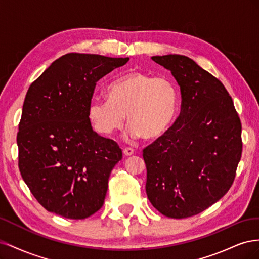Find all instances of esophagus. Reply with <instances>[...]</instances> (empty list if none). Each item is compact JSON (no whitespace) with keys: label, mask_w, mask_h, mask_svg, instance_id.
<instances>
[{"label":"esophagus","mask_w":259,"mask_h":259,"mask_svg":"<svg viewBox=\"0 0 259 259\" xmlns=\"http://www.w3.org/2000/svg\"><path fill=\"white\" fill-rule=\"evenodd\" d=\"M123 153H124V155H126V156H130V155H133L134 154V149H132V148H124L123 149Z\"/></svg>","instance_id":"34e87169"}]
</instances>
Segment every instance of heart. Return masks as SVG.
<instances>
[{
    "label": "heart",
    "instance_id": "b5f03b06",
    "mask_svg": "<svg viewBox=\"0 0 259 259\" xmlns=\"http://www.w3.org/2000/svg\"><path fill=\"white\" fill-rule=\"evenodd\" d=\"M108 98L94 97L89 119L100 134L110 135L124 126L127 114L128 134L155 140L173 126L179 107V92L169 77L131 71L109 83Z\"/></svg>",
    "mask_w": 259,
    "mask_h": 259
}]
</instances>
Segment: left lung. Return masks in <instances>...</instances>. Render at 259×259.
<instances>
[{
  "instance_id": "8db88e82",
  "label": "left lung",
  "mask_w": 259,
  "mask_h": 259,
  "mask_svg": "<svg viewBox=\"0 0 259 259\" xmlns=\"http://www.w3.org/2000/svg\"><path fill=\"white\" fill-rule=\"evenodd\" d=\"M180 86L173 126L143 150L146 192L153 207L187 218L221 200L233 184L242 154V125L224 84L183 55L151 57Z\"/></svg>"
}]
</instances>
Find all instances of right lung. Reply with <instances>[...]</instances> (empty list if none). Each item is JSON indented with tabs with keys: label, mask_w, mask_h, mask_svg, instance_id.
<instances>
[{
	"label": "right lung",
	"mask_w": 259,
	"mask_h": 259,
	"mask_svg": "<svg viewBox=\"0 0 259 259\" xmlns=\"http://www.w3.org/2000/svg\"><path fill=\"white\" fill-rule=\"evenodd\" d=\"M128 60L66 54L30 85L17 133L18 166L49 211L84 219L103 206L122 150L93 131L88 109L96 83Z\"/></svg>",
	"instance_id": "add662e5"
}]
</instances>
